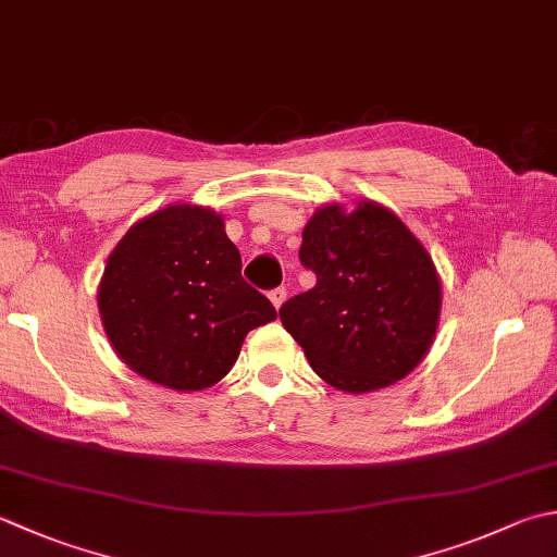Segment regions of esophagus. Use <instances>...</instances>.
<instances>
[{"mask_svg": "<svg viewBox=\"0 0 557 557\" xmlns=\"http://www.w3.org/2000/svg\"><path fill=\"white\" fill-rule=\"evenodd\" d=\"M268 297H270V301H272V307L280 309L282 304H285V299H287V289H285V287H277V289H272V292L268 294Z\"/></svg>", "mask_w": 557, "mask_h": 557, "instance_id": "1", "label": "esophagus"}]
</instances>
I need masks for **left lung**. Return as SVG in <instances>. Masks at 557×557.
I'll return each mask as SVG.
<instances>
[{
  "label": "left lung",
  "instance_id": "1",
  "mask_svg": "<svg viewBox=\"0 0 557 557\" xmlns=\"http://www.w3.org/2000/svg\"><path fill=\"white\" fill-rule=\"evenodd\" d=\"M315 285L280 321L325 384L369 394L406 379L440 329L442 280L420 238L374 200L329 202L301 232Z\"/></svg>",
  "mask_w": 557,
  "mask_h": 557
}]
</instances>
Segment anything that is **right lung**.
<instances>
[{"mask_svg":"<svg viewBox=\"0 0 557 557\" xmlns=\"http://www.w3.org/2000/svg\"><path fill=\"white\" fill-rule=\"evenodd\" d=\"M96 297L115 355L141 379L181 394L214 386L246 335L277 319L244 282L224 216L190 202L129 226L106 260Z\"/></svg>","mask_w":557,"mask_h":557,"instance_id":"right-lung-1","label":"right lung"}]
</instances>
